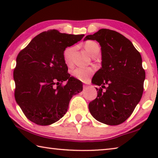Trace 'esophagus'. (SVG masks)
<instances>
[{"instance_id":"obj_1","label":"esophagus","mask_w":158,"mask_h":158,"mask_svg":"<svg viewBox=\"0 0 158 158\" xmlns=\"http://www.w3.org/2000/svg\"><path fill=\"white\" fill-rule=\"evenodd\" d=\"M88 88H89V85H84V89L85 90V89H87Z\"/></svg>"}]
</instances>
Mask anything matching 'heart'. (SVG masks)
I'll use <instances>...</instances> for the list:
<instances>
[{
  "label": "heart",
  "mask_w": 158,
  "mask_h": 158,
  "mask_svg": "<svg viewBox=\"0 0 158 158\" xmlns=\"http://www.w3.org/2000/svg\"><path fill=\"white\" fill-rule=\"evenodd\" d=\"M84 49L86 51L89 55L91 56L92 53L95 51L99 49L98 44L93 41H87L84 44ZM74 51V47H67L63 52V59L67 65H70L72 64V55ZM95 69L91 67H86V68H83V67H78V68H74L72 71V74L76 79L80 80L82 81H86L89 80L90 77L94 73Z\"/></svg>",
  "instance_id": "b5f03b06"
}]
</instances>
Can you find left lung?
I'll return each mask as SVG.
<instances>
[{
	"mask_svg": "<svg viewBox=\"0 0 158 158\" xmlns=\"http://www.w3.org/2000/svg\"><path fill=\"white\" fill-rule=\"evenodd\" d=\"M87 40L98 41L102 52V68L92 79L93 84L101 87L96 88L98 96L89 103V111L102 123L121 124L132 114L143 94L146 73L140 53L125 36L109 29H100L84 40Z\"/></svg>",
	"mask_w": 158,
	"mask_h": 158,
	"instance_id": "left-lung-1",
	"label": "left lung"
}]
</instances>
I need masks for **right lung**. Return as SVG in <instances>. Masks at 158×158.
Instances as JSON below:
<instances>
[{
	"label": "right lung",
	"instance_id": "obj_1",
	"mask_svg": "<svg viewBox=\"0 0 158 158\" xmlns=\"http://www.w3.org/2000/svg\"><path fill=\"white\" fill-rule=\"evenodd\" d=\"M84 36L44 31L19 53L13 73L15 98L34 123L49 125L58 121L68 111L73 96L82 91L81 81L68 73L63 52ZM63 81L67 82L65 86L61 85Z\"/></svg>",
	"mask_w": 158,
	"mask_h": 158
}]
</instances>
